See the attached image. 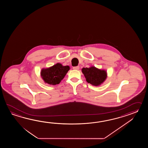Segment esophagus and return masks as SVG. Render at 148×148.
<instances>
[{
  "instance_id": "1",
  "label": "esophagus",
  "mask_w": 148,
  "mask_h": 148,
  "mask_svg": "<svg viewBox=\"0 0 148 148\" xmlns=\"http://www.w3.org/2000/svg\"><path fill=\"white\" fill-rule=\"evenodd\" d=\"M73 69L78 70L79 69V66H73Z\"/></svg>"
}]
</instances>
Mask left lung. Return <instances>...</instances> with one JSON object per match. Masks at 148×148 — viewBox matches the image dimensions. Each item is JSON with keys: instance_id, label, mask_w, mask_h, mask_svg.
Returning a JSON list of instances; mask_svg holds the SVG:
<instances>
[{"instance_id": "8db88e82", "label": "left lung", "mask_w": 148, "mask_h": 148, "mask_svg": "<svg viewBox=\"0 0 148 148\" xmlns=\"http://www.w3.org/2000/svg\"><path fill=\"white\" fill-rule=\"evenodd\" d=\"M82 73L85 75L87 82L95 86L101 85L107 78V73L105 70L99 69L94 66L83 68Z\"/></svg>"}]
</instances>
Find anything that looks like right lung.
Here are the masks:
<instances>
[{"mask_svg":"<svg viewBox=\"0 0 148 148\" xmlns=\"http://www.w3.org/2000/svg\"><path fill=\"white\" fill-rule=\"evenodd\" d=\"M69 69L68 66H63L61 63H58L50 68L42 69L41 75L45 83L56 85L60 83Z\"/></svg>","mask_w":148,"mask_h":148,"instance_id":"right-lung-1","label":"right lung"}]
</instances>
